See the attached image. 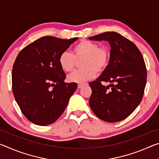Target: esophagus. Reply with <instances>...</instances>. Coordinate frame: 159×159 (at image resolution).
<instances>
[{"label":"esophagus","mask_w":159,"mask_h":159,"mask_svg":"<svg viewBox=\"0 0 159 159\" xmlns=\"http://www.w3.org/2000/svg\"><path fill=\"white\" fill-rule=\"evenodd\" d=\"M86 85H87L86 84H78V88H79V89H81V88H83Z\"/></svg>","instance_id":"obj_1"}]
</instances>
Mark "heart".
<instances>
[{
	"label": "heart",
	"instance_id": "b5f03b06",
	"mask_svg": "<svg viewBox=\"0 0 159 159\" xmlns=\"http://www.w3.org/2000/svg\"><path fill=\"white\" fill-rule=\"evenodd\" d=\"M110 54L107 47H100L96 42L83 39L74 49V55L64 51L59 58L61 69L69 72L74 69L76 60L83 59L80 63L82 69L75 70L67 76L68 81L83 84L104 71L110 62Z\"/></svg>",
	"mask_w": 159,
	"mask_h": 159
}]
</instances>
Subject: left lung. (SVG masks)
I'll return each mask as SVG.
<instances>
[{
    "label": "left lung",
    "instance_id": "8db88e82",
    "mask_svg": "<svg viewBox=\"0 0 159 159\" xmlns=\"http://www.w3.org/2000/svg\"><path fill=\"white\" fill-rule=\"evenodd\" d=\"M89 39L107 41L111 47L107 67L89 83L92 89L90 107L105 122L125 120L139 105L144 92L147 74L142 54L132 42L115 32H104ZM102 82L111 84L105 87Z\"/></svg>",
    "mask_w": 159,
    "mask_h": 159
}]
</instances>
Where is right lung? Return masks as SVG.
<instances>
[{
    "label": "right lung",
    "mask_w": 159,
    "mask_h": 159,
    "mask_svg": "<svg viewBox=\"0 0 159 159\" xmlns=\"http://www.w3.org/2000/svg\"><path fill=\"white\" fill-rule=\"evenodd\" d=\"M77 39L42 37L17 55L12 66V92L25 117L35 125L54 123L77 89L75 83L64 82L66 74L59 62L60 54Z\"/></svg>",
    "instance_id": "obj_1"
}]
</instances>
